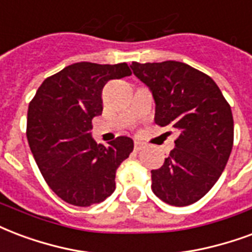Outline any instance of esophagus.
<instances>
[{
	"mask_svg": "<svg viewBox=\"0 0 252 252\" xmlns=\"http://www.w3.org/2000/svg\"><path fill=\"white\" fill-rule=\"evenodd\" d=\"M133 148H135L136 152L140 151L141 148H143V143H140V141H135V147H133Z\"/></svg>",
	"mask_w": 252,
	"mask_h": 252,
	"instance_id": "esophagus-1",
	"label": "esophagus"
}]
</instances>
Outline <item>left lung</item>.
I'll return each instance as SVG.
<instances>
[{"mask_svg":"<svg viewBox=\"0 0 252 252\" xmlns=\"http://www.w3.org/2000/svg\"><path fill=\"white\" fill-rule=\"evenodd\" d=\"M133 74L151 89L155 123L179 131L175 148L152 169V191L167 204L189 206L220 178L234 144L230 104L215 81L179 61L132 63Z\"/></svg>","mask_w":252,"mask_h":252,"instance_id":"left-lung-1","label":"left lung"}]
</instances>
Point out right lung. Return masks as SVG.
I'll list each match as a JSON object with an SVG mask.
<instances>
[{
  "instance_id": "obj_1",
  "label": "right lung",
  "mask_w": 252,
  "mask_h": 252,
  "mask_svg": "<svg viewBox=\"0 0 252 252\" xmlns=\"http://www.w3.org/2000/svg\"><path fill=\"white\" fill-rule=\"evenodd\" d=\"M126 63H76L44 80L28 109L27 137L41 175L64 202L88 207L111 196L116 169L133 151L120 136L108 147L92 139L104 85L131 76Z\"/></svg>"
}]
</instances>
